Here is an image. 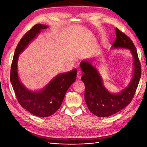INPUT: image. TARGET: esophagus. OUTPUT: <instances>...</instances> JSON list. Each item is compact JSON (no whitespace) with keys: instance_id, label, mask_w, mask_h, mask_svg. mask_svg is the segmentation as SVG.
Returning a JSON list of instances; mask_svg holds the SVG:
<instances>
[{"instance_id":"esophagus-1","label":"esophagus","mask_w":147,"mask_h":147,"mask_svg":"<svg viewBox=\"0 0 147 147\" xmlns=\"http://www.w3.org/2000/svg\"><path fill=\"white\" fill-rule=\"evenodd\" d=\"M81 76H82V72H81L80 71H77V77L79 79H80L81 78Z\"/></svg>"}]
</instances>
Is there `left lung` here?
Returning a JSON list of instances; mask_svg holds the SVG:
<instances>
[{
    "mask_svg": "<svg viewBox=\"0 0 147 147\" xmlns=\"http://www.w3.org/2000/svg\"><path fill=\"white\" fill-rule=\"evenodd\" d=\"M116 38L113 47L129 49L134 58V74L128 87L118 94L109 93L102 86V80L96 68L87 61L80 63L84 72L81 80L85 85V100L90 111L98 117L111 116L128 106L134 97L141 77V64L134 43L118 28H116Z\"/></svg>",
    "mask_w": 147,
    "mask_h": 147,
    "instance_id": "left-lung-1",
    "label": "left lung"
}]
</instances>
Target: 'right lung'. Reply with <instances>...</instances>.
I'll return each mask as SVG.
<instances>
[{
    "instance_id": "right-lung-1",
    "label": "right lung",
    "mask_w": 147,
    "mask_h": 147,
    "mask_svg": "<svg viewBox=\"0 0 147 147\" xmlns=\"http://www.w3.org/2000/svg\"><path fill=\"white\" fill-rule=\"evenodd\" d=\"M47 26L37 24L29 30L19 41L14 52L11 67L10 80L19 103L28 111L39 117H48L60 108L70 86L76 79L77 69L55 77L44 89L40 92H31L22 86L19 80L17 63L19 55L30 41Z\"/></svg>"
}]
</instances>
